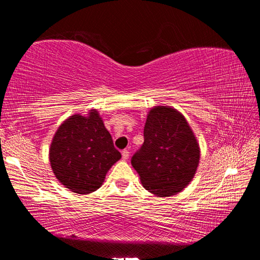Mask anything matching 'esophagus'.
Wrapping results in <instances>:
<instances>
[{
	"mask_svg": "<svg viewBox=\"0 0 260 260\" xmlns=\"http://www.w3.org/2000/svg\"><path fill=\"white\" fill-rule=\"evenodd\" d=\"M121 156H122V159H127V158H128V156H129V151L127 150V149H125V150H122Z\"/></svg>",
	"mask_w": 260,
	"mask_h": 260,
	"instance_id": "34e87169",
	"label": "esophagus"
}]
</instances>
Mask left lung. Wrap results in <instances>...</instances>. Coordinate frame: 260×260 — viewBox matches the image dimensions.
<instances>
[{
  "label": "left lung",
  "mask_w": 260,
  "mask_h": 260,
  "mask_svg": "<svg viewBox=\"0 0 260 260\" xmlns=\"http://www.w3.org/2000/svg\"><path fill=\"white\" fill-rule=\"evenodd\" d=\"M143 136V144L131 159L143 187L160 197L181 191L200 161L199 143L187 120L172 108L155 107Z\"/></svg>",
  "instance_id": "left-lung-1"
}]
</instances>
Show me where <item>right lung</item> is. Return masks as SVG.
Returning a JSON list of instances; mask_svg holds the SVG:
<instances>
[{"mask_svg": "<svg viewBox=\"0 0 260 260\" xmlns=\"http://www.w3.org/2000/svg\"><path fill=\"white\" fill-rule=\"evenodd\" d=\"M49 155L56 178L77 193L99 189L121 157L95 110L87 117L74 114L65 120L56 132Z\"/></svg>", "mask_w": 260, "mask_h": 260, "instance_id": "1", "label": "right lung"}]
</instances>
